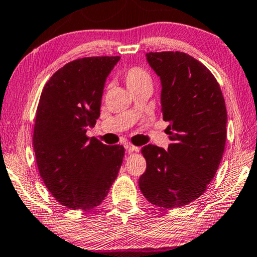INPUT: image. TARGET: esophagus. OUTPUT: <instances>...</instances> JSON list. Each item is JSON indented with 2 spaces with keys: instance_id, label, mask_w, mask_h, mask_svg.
Here are the masks:
<instances>
[{
  "instance_id": "esophagus-1",
  "label": "esophagus",
  "mask_w": 257,
  "mask_h": 257,
  "mask_svg": "<svg viewBox=\"0 0 257 257\" xmlns=\"http://www.w3.org/2000/svg\"><path fill=\"white\" fill-rule=\"evenodd\" d=\"M124 148L127 149L129 152H140V150H141V148L133 145L132 143H129V142H127V143H124Z\"/></svg>"
}]
</instances>
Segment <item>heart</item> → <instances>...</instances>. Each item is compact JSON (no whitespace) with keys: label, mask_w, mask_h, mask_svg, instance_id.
I'll return each instance as SVG.
<instances>
[{"label":"heart","mask_w":257,"mask_h":257,"mask_svg":"<svg viewBox=\"0 0 257 257\" xmlns=\"http://www.w3.org/2000/svg\"><path fill=\"white\" fill-rule=\"evenodd\" d=\"M121 79L133 92L144 84H151V76L145 68L141 66H130L120 72Z\"/></svg>","instance_id":"heart-1"}]
</instances>
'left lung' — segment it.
I'll list each match as a JSON object with an SVG mask.
<instances>
[{
    "label": "left lung",
    "mask_w": 257,
    "mask_h": 257,
    "mask_svg": "<svg viewBox=\"0 0 257 257\" xmlns=\"http://www.w3.org/2000/svg\"><path fill=\"white\" fill-rule=\"evenodd\" d=\"M146 59L161 80L170 144L168 151L142 149L146 172L140 189L152 205L174 209L201 197L217 172L226 141L225 101L213 73L192 56L148 52Z\"/></svg>",
    "instance_id": "1"
}]
</instances>
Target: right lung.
Listing matches in <instances>:
<instances>
[{"label": "right lung", "instance_id": "obj_1", "mask_svg": "<svg viewBox=\"0 0 257 257\" xmlns=\"http://www.w3.org/2000/svg\"><path fill=\"white\" fill-rule=\"evenodd\" d=\"M119 59L72 60L52 74L41 92L33 134L36 165L49 192L67 208L99 206L122 165L123 146L85 135L99 117L105 80Z\"/></svg>", "mask_w": 257, "mask_h": 257}]
</instances>
